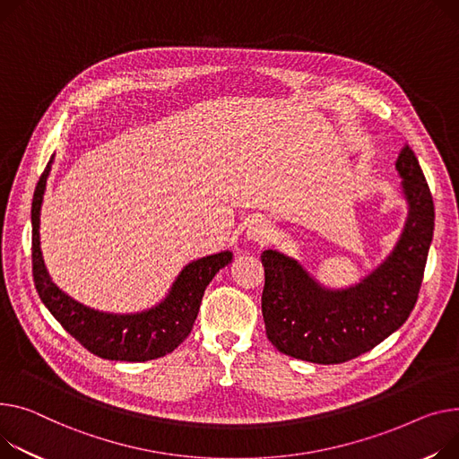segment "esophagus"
I'll use <instances>...</instances> for the list:
<instances>
[{"instance_id":"esophagus-1","label":"esophagus","mask_w":459,"mask_h":459,"mask_svg":"<svg viewBox=\"0 0 459 459\" xmlns=\"http://www.w3.org/2000/svg\"><path fill=\"white\" fill-rule=\"evenodd\" d=\"M246 236H247V239L264 246V243H269L273 238V227L265 220H255L249 223Z\"/></svg>"}]
</instances>
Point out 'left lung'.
<instances>
[{
  "mask_svg": "<svg viewBox=\"0 0 459 459\" xmlns=\"http://www.w3.org/2000/svg\"><path fill=\"white\" fill-rule=\"evenodd\" d=\"M394 166L408 204L406 223L393 251L358 284L326 288L299 260L273 249L262 253L265 333L281 352L312 363H343L375 349L410 317L436 213L430 188L408 145Z\"/></svg>",
  "mask_w": 459,
  "mask_h": 459,
  "instance_id": "1",
  "label": "left lung"
}]
</instances>
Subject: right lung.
<instances>
[{
  "label": "right lung",
  "instance_id": "obj_1",
  "mask_svg": "<svg viewBox=\"0 0 459 459\" xmlns=\"http://www.w3.org/2000/svg\"><path fill=\"white\" fill-rule=\"evenodd\" d=\"M53 159L55 155L39 180L33 206H30L33 274L37 291L46 308L84 349L100 358L116 361H147L169 354L188 338L206 286L220 269L232 262V253L221 251L186 264L177 274L168 295L147 310L110 314L84 307L82 302L72 299L51 281L42 256L40 212Z\"/></svg>",
  "mask_w": 459,
  "mask_h": 459
}]
</instances>
